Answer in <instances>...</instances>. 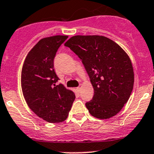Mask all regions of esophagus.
Listing matches in <instances>:
<instances>
[{"label":"esophagus","mask_w":154,"mask_h":154,"mask_svg":"<svg viewBox=\"0 0 154 154\" xmlns=\"http://www.w3.org/2000/svg\"><path fill=\"white\" fill-rule=\"evenodd\" d=\"M76 90H77V92L80 93V91H81V86L80 85V86H79V87H77V88H76Z\"/></svg>","instance_id":"esophagus-1"}]
</instances>
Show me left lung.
<instances>
[{"label": "left lung", "instance_id": "8db88e82", "mask_svg": "<svg viewBox=\"0 0 154 154\" xmlns=\"http://www.w3.org/2000/svg\"><path fill=\"white\" fill-rule=\"evenodd\" d=\"M82 60L94 89L85 103L94 117L107 119L121 111L134 86V71L127 54L102 36H75L65 43Z\"/></svg>", "mask_w": 154, "mask_h": 154}]
</instances>
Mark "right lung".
Here are the masks:
<instances>
[{"instance_id": "1", "label": "right lung", "mask_w": 154, "mask_h": 154, "mask_svg": "<svg viewBox=\"0 0 154 154\" xmlns=\"http://www.w3.org/2000/svg\"><path fill=\"white\" fill-rule=\"evenodd\" d=\"M67 36L44 38L28 52L21 74V86L28 107L38 117L50 123L65 121L75 95L58 84L54 58Z\"/></svg>"}]
</instances>
